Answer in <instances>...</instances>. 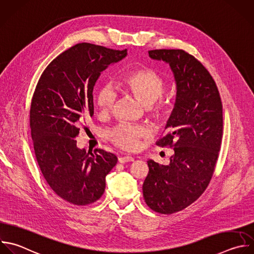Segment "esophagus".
<instances>
[{"instance_id": "obj_1", "label": "esophagus", "mask_w": 254, "mask_h": 254, "mask_svg": "<svg viewBox=\"0 0 254 254\" xmlns=\"http://www.w3.org/2000/svg\"><path fill=\"white\" fill-rule=\"evenodd\" d=\"M118 160L120 163H128V162H133L134 158L132 156H122Z\"/></svg>"}]
</instances>
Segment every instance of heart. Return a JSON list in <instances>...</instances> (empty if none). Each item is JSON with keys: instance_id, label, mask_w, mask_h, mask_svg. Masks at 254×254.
I'll list each match as a JSON object with an SVG mask.
<instances>
[{"instance_id": "obj_1", "label": "heart", "mask_w": 254, "mask_h": 254, "mask_svg": "<svg viewBox=\"0 0 254 254\" xmlns=\"http://www.w3.org/2000/svg\"><path fill=\"white\" fill-rule=\"evenodd\" d=\"M120 86L123 90L138 101H140L148 113L154 117L161 116L168 108V103L161 96L166 90L164 78L150 67L135 69L125 75ZM117 93L114 88L108 84L102 85L96 94V105L101 113L107 114L115 106ZM146 129L138 125L119 124L107 133L108 139L117 147L133 151L138 147L140 138L146 135Z\"/></svg>"}]
</instances>
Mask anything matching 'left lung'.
I'll return each instance as SVG.
<instances>
[{"label": "left lung", "instance_id": "8db88e82", "mask_svg": "<svg viewBox=\"0 0 254 254\" xmlns=\"http://www.w3.org/2000/svg\"><path fill=\"white\" fill-rule=\"evenodd\" d=\"M152 60L169 64L177 85L174 109L160 147H174L170 164L149 160L143 184L147 205L171 214L195 201L207 188L222 138V104L206 68L183 50L149 51Z\"/></svg>", "mask_w": 254, "mask_h": 254}]
</instances>
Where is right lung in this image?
Returning a JSON list of instances; mask_svg holds the SVG:
<instances>
[{
    "instance_id": "add662e5",
    "label": "right lung",
    "mask_w": 254,
    "mask_h": 254,
    "mask_svg": "<svg viewBox=\"0 0 254 254\" xmlns=\"http://www.w3.org/2000/svg\"><path fill=\"white\" fill-rule=\"evenodd\" d=\"M126 56L127 50L77 44L57 57L37 84L30 111L36 158L52 190L70 203L99 199L105 178L117 163L114 154L102 149L94 154L78 149L75 138L85 119L93 116L96 80Z\"/></svg>"
}]
</instances>
